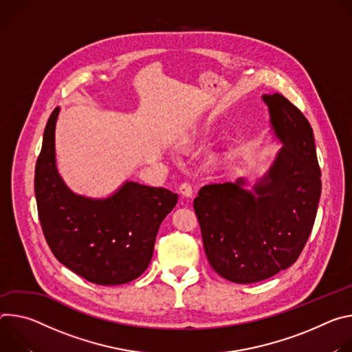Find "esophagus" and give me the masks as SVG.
Returning <instances> with one entry per match:
<instances>
[{
	"label": "esophagus",
	"mask_w": 352,
	"mask_h": 352,
	"mask_svg": "<svg viewBox=\"0 0 352 352\" xmlns=\"http://www.w3.org/2000/svg\"><path fill=\"white\" fill-rule=\"evenodd\" d=\"M179 191L183 194L184 197H191L192 196V186H191V183H188V182L182 183L179 186Z\"/></svg>",
	"instance_id": "obj_1"
}]
</instances>
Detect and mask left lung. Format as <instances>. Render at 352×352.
<instances>
[{
    "label": "left lung",
    "instance_id": "1",
    "mask_svg": "<svg viewBox=\"0 0 352 352\" xmlns=\"http://www.w3.org/2000/svg\"><path fill=\"white\" fill-rule=\"evenodd\" d=\"M263 99L284 144L268 175L254 186V194L239 179L201 187L192 203L208 263L221 277L238 284L267 280L298 260L322 192L307 119L281 94Z\"/></svg>",
    "mask_w": 352,
    "mask_h": 352
}]
</instances>
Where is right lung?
I'll list each match as a JSON object with an SVG mask.
<instances>
[{
    "label": "right lung",
    "instance_id": "add662e5",
    "mask_svg": "<svg viewBox=\"0 0 352 352\" xmlns=\"http://www.w3.org/2000/svg\"><path fill=\"white\" fill-rule=\"evenodd\" d=\"M53 110L34 169L38 221L54 257L75 274L98 285L138 278L151 263L155 238L177 194L164 187L127 182L106 200L71 192L56 169Z\"/></svg>",
    "mask_w": 352,
    "mask_h": 352
}]
</instances>
